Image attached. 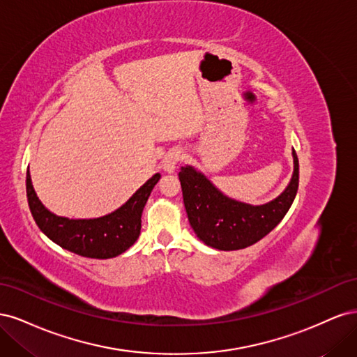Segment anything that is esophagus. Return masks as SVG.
I'll use <instances>...</instances> for the list:
<instances>
[{
    "label": "esophagus",
    "mask_w": 357,
    "mask_h": 357,
    "mask_svg": "<svg viewBox=\"0 0 357 357\" xmlns=\"http://www.w3.org/2000/svg\"><path fill=\"white\" fill-rule=\"evenodd\" d=\"M183 159V152L180 149H172L165 155L164 160H162V165H164V169L167 172H174L178 162Z\"/></svg>",
    "instance_id": "34e87169"
}]
</instances>
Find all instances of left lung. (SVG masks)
<instances>
[{
	"label": "left lung",
	"instance_id": "obj_1",
	"mask_svg": "<svg viewBox=\"0 0 357 357\" xmlns=\"http://www.w3.org/2000/svg\"><path fill=\"white\" fill-rule=\"evenodd\" d=\"M294 174L277 198L262 205H252L226 197L195 167L180 168L183 202L188 219L198 238L218 250H240L262 240L289 211L299 185V162L295 150Z\"/></svg>",
	"mask_w": 357,
	"mask_h": 357
}]
</instances>
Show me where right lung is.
<instances>
[{
  "label": "right lung",
  "mask_w": 357,
  "mask_h": 357,
  "mask_svg": "<svg viewBox=\"0 0 357 357\" xmlns=\"http://www.w3.org/2000/svg\"><path fill=\"white\" fill-rule=\"evenodd\" d=\"M160 174L150 177L117 210L95 219H68L47 210L38 199L26 171V197L32 218L49 240L68 252L93 259H110L125 253L142 231V214Z\"/></svg>",
  "instance_id": "obj_1"
}]
</instances>
